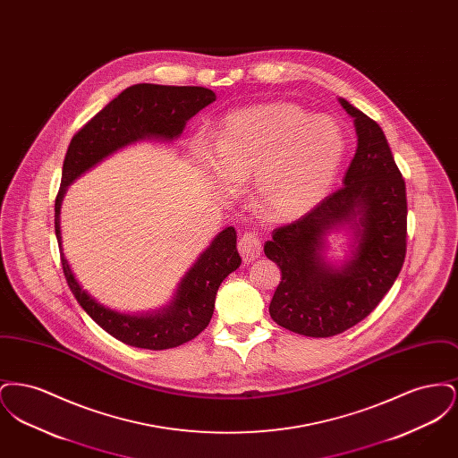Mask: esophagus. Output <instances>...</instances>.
<instances>
[{
	"instance_id": "1",
	"label": "esophagus",
	"mask_w": 458,
	"mask_h": 458,
	"mask_svg": "<svg viewBox=\"0 0 458 458\" xmlns=\"http://www.w3.org/2000/svg\"><path fill=\"white\" fill-rule=\"evenodd\" d=\"M239 252L243 262L256 261L261 256V239L256 232H245L239 240Z\"/></svg>"
}]
</instances>
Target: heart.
Returning a JSON list of instances; mask_svg holds the SVG:
<instances>
[{"label":"heart","instance_id":"obj_1","mask_svg":"<svg viewBox=\"0 0 458 458\" xmlns=\"http://www.w3.org/2000/svg\"><path fill=\"white\" fill-rule=\"evenodd\" d=\"M345 151V133L333 118L269 103L221 120L211 165L226 185L252 182L256 204L267 218L292 219L325 199ZM196 156L208 161L206 146H196Z\"/></svg>","mask_w":458,"mask_h":458}]
</instances>
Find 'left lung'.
Segmentation results:
<instances>
[{
	"instance_id": "8db88e82",
	"label": "left lung",
	"mask_w": 458,
	"mask_h": 458,
	"mask_svg": "<svg viewBox=\"0 0 458 458\" xmlns=\"http://www.w3.org/2000/svg\"><path fill=\"white\" fill-rule=\"evenodd\" d=\"M357 151L344 187L325 197L302 218L273 230L264 243L267 259L282 271L269 314L293 333L327 338L355 327L392 288L407 252L405 180L381 127L352 106ZM349 224L357 242L342 268L324 259L327 231Z\"/></svg>"
}]
</instances>
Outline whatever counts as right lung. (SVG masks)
Returning a JSON list of instances; mask_svg holds the SVG:
<instances>
[{
  "instance_id": "1",
  "label": "right lung",
  "mask_w": 458,
  "mask_h": 458,
  "mask_svg": "<svg viewBox=\"0 0 458 458\" xmlns=\"http://www.w3.org/2000/svg\"><path fill=\"white\" fill-rule=\"evenodd\" d=\"M216 99L211 89L135 84L101 109L77 131L68 146L62 185L55 200V232L62 247L60 208L66 187L108 154L140 139L178 137L187 120ZM64 275L77 302L116 340L137 349H174L191 342L209 325L221 282L240 266L237 232L225 228L200 254L178 284L172 304L156 314L129 316L98 304L75 280L64 250Z\"/></svg>"
}]
</instances>
